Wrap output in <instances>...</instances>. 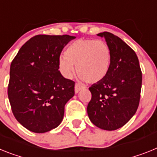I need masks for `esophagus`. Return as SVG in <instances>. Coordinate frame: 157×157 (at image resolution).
Returning <instances> with one entry per match:
<instances>
[{"instance_id": "34e87169", "label": "esophagus", "mask_w": 157, "mask_h": 157, "mask_svg": "<svg viewBox=\"0 0 157 157\" xmlns=\"http://www.w3.org/2000/svg\"><path fill=\"white\" fill-rule=\"evenodd\" d=\"M84 88V85H82L81 84H75V92L76 93H78L80 90H82Z\"/></svg>"}]
</instances>
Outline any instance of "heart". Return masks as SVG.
I'll use <instances>...</instances> for the list:
<instances>
[{
	"label": "heart",
	"instance_id": "1",
	"mask_svg": "<svg viewBox=\"0 0 157 157\" xmlns=\"http://www.w3.org/2000/svg\"><path fill=\"white\" fill-rule=\"evenodd\" d=\"M65 55H61L58 65L61 73L70 78L76 71L85 82H99L108 73L112 54L106 42L95 39H80L74 41L67 47Z\"/></svg>",
	"mask_w": 157,
	"mask_h": 157
}]
</instances>
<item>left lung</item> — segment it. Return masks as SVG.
<instances>
[{"label":"left lung","instance_id":"8db88e82","mask_svg":"<svg viewBox=\"0 0 157 157\" xmlns=\"http://www.w3.org/2000/svg\"><path fill=\"white\" fill-rule=\"evenodd\" d=\"M112 59L104 79L89 88L92 99L87 111L91 122L100 129L115 130L127 123L137 110L142 73L134 50L116 35L104 31Z\"/></svg>","mask_w":157,"mask_h":157}]
</instances>
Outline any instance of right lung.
<instances>
[{"label": "right lung", "mask_w": 157, "mask_h": 157, "mask_svg": "<svg viewBox=\"0 0 157 157\" xmlns=\"http://www.w3.org/2000/svg\"><path fill=\"white\" fill-rule=\"evenodd\" d=\"M74 36L35 35L26 42L10 65L8 96L16 119L34 133L60 125L75 82L61 74L58 60Z\"/></svg>", "instance_id": "1"}]
</instances>
